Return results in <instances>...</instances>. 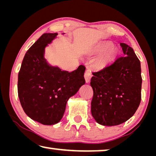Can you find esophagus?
<instances>
[{
    "label": "esophagus",
    "instance_id": "34e87169",
    "mask_svg": "<svg viewBox=\"0 0 156 156\" xmlns=\"http://www.w3.org/2000/svg\"><path fill=\"white\" fill-rule=\"evenodd\" d=\"M92 75H91V73L90 71H86V72L85 73V75H84V77H85V82L86 83H89L90 82V80H91V78Z\"/></svg>",
    "mask_w": 156,
    "mask_h": 156
}]
</instances>
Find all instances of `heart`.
<instances>
[{"label": "heart", "instance_id": "1", "mask_svg": "<svg viewBox=\"0 0 156 156\" xmlns=\"http://www.w3.org/2000/svg\"><path fill=\"white\" fill-rule=\"evenodd\" d=\"M119 51L116 47L113 46L111 41H103L96 45L91 51V54L94 55H101L96 62L98 68L103 69L112 62L118 56Z\"/></svg>", "mask_w": 156, "mask_h": 156}]
</instances>
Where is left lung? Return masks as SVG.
Instances as JSON below:
<instances>
[{
    "label": "left lung",
    "mask_w": 156,
    "mask_h": 156,
    "mask_svg": "<svg viewBox=\"0 0 156 156\" xmlns=\"http://www.w3.org/2000/svg\"><path fill=\"white\" fill-rule=\"evenodd\" d=\"M123 56L98 72L90 85L94 96L91 115L98 123L113 126L132 117L141 101V65L131 47L120 43Z\"/></svg>",
    "instance_id": "left-lung-1"
}]
</instances>
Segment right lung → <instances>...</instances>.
<instances>
[{"label":"right lung","instance_id":"right-lung-1","mask_svg":"<svg viewBox=\"0 0 156 156\" xmlns=\"http://www.w3.org/2000/svg\"><path fill=\"white\" fill-rule=\"evenodd\" d=\"M57 35L44 33L34 42L26 52L18 75V95L25 113L44 125L60 122L69 98L85 83L83 65L69 72L46 60V47Z\"/></svg>","mask_w":156,"mask_h":156}]
</instances>
